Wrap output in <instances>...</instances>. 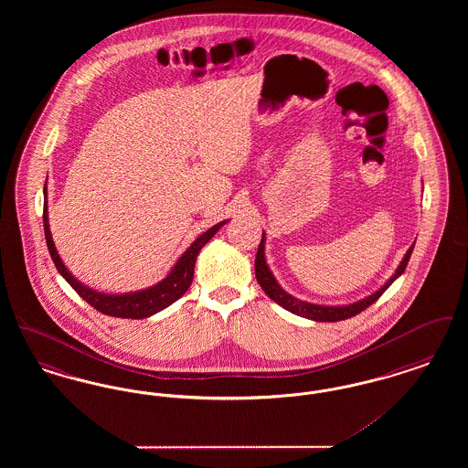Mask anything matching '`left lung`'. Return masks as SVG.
Segmentation results:
<instances>
[{"mask_svg": "<svg viewBox=\"0 0 468 468\" xmlns=\"http://www.w3.org/2000/svg\"><path fill=\"white\" fill-rule=\"evenodd\" d=\"M412 250H414V244L410 245V249H409L407 254L403 256L400 267L397 268L395 275H393L380 290L376 291L374 294H370V296H367V298H363V300H359V302L351 303V305H340V307L315 305V303H309V302H302V300L291 296L290 292H286V291L282 290V288L279 286V282L275 281L273 273L270 271L267 261H265V233H263V237H261V244L258 247V254H256V261H254V270H256V279H258L261 290L265 291L268 294V298H271V300H273L275 303H279L282 309L292 312V314H296V315H300V317L312 319V321L335 323V321L349 319V317L356 315L359 312L368 309L374 302H378V298H380V294L388 290V288L400 277L401 273H403V270H405L409 260H410Z\"/></svg>", "mask_w": 468, "mask_h": 468, "instance_id": "8db88e82", "label": "left lung"}]
</instances>
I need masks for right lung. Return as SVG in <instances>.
I'll return each instance as SVG.
<instances>
[{
	"label": "right lung",
	"mask_w": 468,
	"mask_h": 468,
	"mask_svg": "<svg viewBox=\"0 0 468 468\" xmlns=\"http://www.w3.org/2000/svg\"><path fill=\"white\" fill-rule=\"evenodd\" d=\"M44 229L45 240L47 247L50 252V258L54 261V265L58 268V271L67 279L68 284L73 290L79 292V296L82 300H86L92 309H96L101 314H107L112 317H124V319H144L149 317L156 312L166 309L168 305H172L174 302H177L178 298L189 290L191 282H193V275H195V263L197 258L200 254L201 247L207 244L216 233L218 229L226 224L218 223L212 226L210 229H207L203 235H200L193 244L189 245V249L178 258L176 267L172 268V271L161 281L154 284L153 288L147 290L136 291V292H126V294H105V292H98V291L90 290L88 286H84L82 282H79L67 267L63 265L56 245L52 240L50 229H48V216H47V187H44Z\"/></svg>",
	"instance_id": "1"
}]
</instances>
